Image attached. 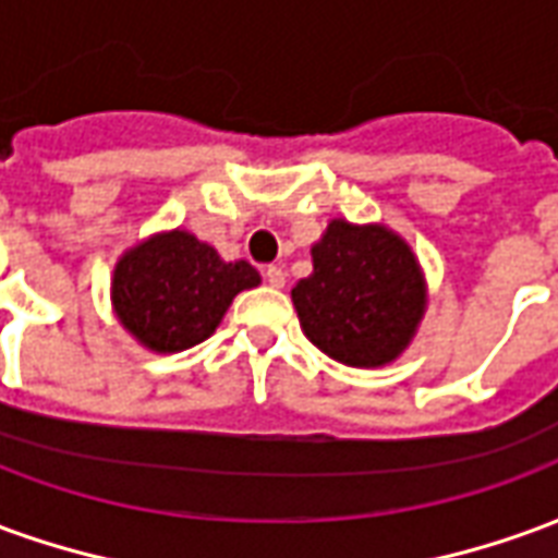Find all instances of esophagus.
<instances>
[{"label": "esophagus", "mask_w": 558, "mask_h": 558, "mask_svg": "<svg viewBox=\"0 0 558 558\" xmlns=\"http://www.w3.org/2000/svg\"><path fill=\"white\" fill-rule=\"evenodd\" d=\"M266 280H268V287L280 290V287L287 283V275H283V268H280V266H268L266 268Z\"/></svg>", "instance_id": "obj_1"}]
</instances>
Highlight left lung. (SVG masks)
Returning a JSON list of instances; mask_svg holds the SVG:
<instances>
[{
  "mask_svg": "<svg viewBox=\"0 0 558 558\" xmlns=\"http://www.w3.org/2000/svg\"><path fill=\"white\" fill-rule=\"evenodd\" d=\"M314 271L292 287L304 338L347 367H386L410 350L427 314V278L410 242L386 223L328 220Z\"/></svg>",
  "mask_w": 558,
  "mask_h": 558,
  "instance_id": "obj_1",
  "label": "left lung"
}]
</instances>
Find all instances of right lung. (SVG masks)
I'll list each match as a JSON object with an SVG mask.
<instances>
[{
  "label": "right lung",
  "instance_id": "obj_1",
  "mask_svg": "<svg viewBox=\"0 0 558 558\" xmlns=\"http://www.w3.org/2000/svg\"><path fill=\"white\" fill-rule=\"evenodd\" d=\"M259 280L251 263H227L211 244L175 227L151 232L116 259L110 304L143 350L170 355L211 338L232 299Z\"/></svg>",
  "mask_w": 558,
  "mask_h": 558
}]
</instances>
